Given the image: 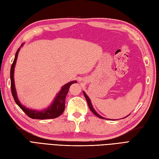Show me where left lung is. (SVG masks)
Here are the masks:
<instances>
[{"mask_svg":"<svg viewBox=\"0 0 159 159\" xmlns=\"http://www.w3.org/2000/svg\"><path fill=\"white\" fill-rule=\"evenodd\" d=\"M83 93H84V96H85V98H86V100H87V102H88V107H89V108H90V111H91L92 112V113H94L96 116H97L98 117H99V118H100V119H105V118H104V117H101V116H100V115H98L97 113H96V111L94 109V108H93V107H92V103H91V101H90V99L89 98V97H88V96H87V94H86V93H85L84 92H83Z\"/></svg>","mask_w":159,"mask_h":159,"instance_id":"obj_1","label":"left lung"}]
</instances>
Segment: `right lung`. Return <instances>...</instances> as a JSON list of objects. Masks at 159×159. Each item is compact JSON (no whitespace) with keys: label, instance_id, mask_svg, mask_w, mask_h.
Wrapping results in <instances>:
<instances>
[{"label":"right lung","instance_id":"right-lung-1","mask_svg":"<svg viewBox=\"0 0 159 159\" xmlns=\"http://www.w3.org/2000/svg\"><path fill=\"white\" fill-rule=\"evenodd\" d=\"M24 45L22 44L21 46ZM19 47L16 53H15V59L13 61V64L11 65V73H10V77H11V93H12L13 97L15 100V102L17 105L21 108V110L24 112V113L28 116L29 117L34 119H55L57 118L63 113L65 107V98L68 93L69 90V87L71 84L77 83L76 81H72V82H69L61 88V90L58 93L55 98L54 99L53 102L50 104V105L46 108V109L42 111H36L33 109H30L28 108H26L25 106L22 105L21 102H19L18 100L16 90H15V82H14V69L15 64H16V61L17 59L18 53L19 50Z\"/></svg>","mask_w":159,"mask_h":159}]
</instances>
